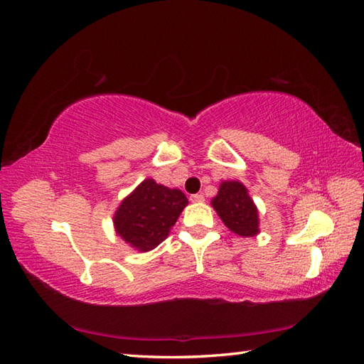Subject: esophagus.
Instances as JSON below:
<instances>
[{"mask_svg": "<svg viewBox=\"0 0 364 364\" xmlns=\"http://www.w3.org/2000/svg\"><path fill=\"white\" fill-rule=\"evenodd\" d=\"M191 202L192 203H202V202H205V197H203V194H194V196H191Z\"/></svg>", "mask_w": 364, "mask_h": 364, "instance_id": "1", "label": "esophagus"}]
</instances>
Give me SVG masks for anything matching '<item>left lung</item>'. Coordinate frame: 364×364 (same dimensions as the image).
Here are the masks:
<instances>
[{"mask_svg":"<svg viewBox=\"0 0 364 364\" xmlns=\"http://www.w3.org/2000/svg\"><path fill=\"white\" fill-rule=\"evenodd\" d=\"M211 203L219 218L233 233L242 237H252L258 233V211L244 184L239 181H223Z\"/></svg>","mask_w":364,"mask_h":364,"instance_id":"obj_1","label":"left lung"}]
</instances>
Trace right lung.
Listing matches in <instances>:
<instances>
[{
	"label": "right lung",
	"instance_id": "1",
	"mask_svg": "<svg viewBox=\"0 0 364 364\" xmlns=\"http://www.w3.org/2000/svg\"><path fill=\"white\" fill-rule=\"evenodd\" d=\"M186 205L188 198L181 191L145 180L119 206L115 231L134 249L149 252L168 236Z\"/></svg>",
	"mask_w": 364,
	"mask_h": 364
}]
</instances>
